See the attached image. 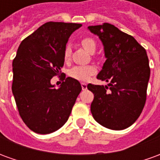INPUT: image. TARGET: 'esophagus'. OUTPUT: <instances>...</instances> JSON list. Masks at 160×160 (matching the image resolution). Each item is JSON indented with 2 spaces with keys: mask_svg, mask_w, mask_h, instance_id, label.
Here are the masks:
<instances>
[{
  "mask_svg": "<svg viewBox=\"0 0 160 160\" xmlns=\"http://www.w3.org/2000/svg\"><path fill=\"white\" fill-rule=\"evenodd\" d=\"M81 87H82V90H86L87 88V85L86 83H81Z\"/></svg>",
  "mask_w": 160,
  "mask_h": 160,
  "instance_id": "esophagus-1",
  "label": "esophagus"
}]
</instances>
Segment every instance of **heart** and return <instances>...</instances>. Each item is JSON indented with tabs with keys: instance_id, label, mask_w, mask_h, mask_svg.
<instances>
[{
	"instance_id": "1",
	"label": "heart",
	"mask_w": 160,
	"mask_h": 160,
	"mask_svg": "<svg viewBox=\"0 0 160 160\" xmlns=\"http://www.w3.org/2000/svg\"><path fill=\"white\" fill-rule=\"evenodd\" d=\"M81 45L83 46L84 49L87 51H88L91 54H93L97 48V44L92 38H85L81 40ZM71 55V49L69 46H66V48L64 49V59L68 60L70 57ZM96 68L92 65L89 66H75L73 68L69 70V75L73 79H76L78 80L81 81H86L89 80L92 74L96 73Z\"/></svg>"
}]
</instances>
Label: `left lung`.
<instances>
[{
	"instance_id": "left-lung-1",
	"label": "left lung",
	"mask_w": 160,
	"mask_h": 160,
	"mask_svg": "<svg viewBox=\"0 0 160 160\" xmlns=\"http://www.w3.org/2000/svg\"><path fill=\"white\" fill-rule=\"evenodd\" d=\"M104 46L105 62L97 79L107 86L88 84L94 94L92 117L102 126L122 130L140 117L147 98L150 68L146 49L130 35L113 25L88 26Z\"/></svg>"
}]
</instances>
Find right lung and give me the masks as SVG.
Segmentation results:
<instances>
[{"instance_id": "1", "label": "right lung", "mask_w": 160, "mask_h": 160, "mask_svg": "<svg viewBox=\"0 0 160 160\" xmlns=\"http://www.w3.org/2000/svg\"><path fill=\"white\" fill-rule=\"evenodd\" d=\"M81 26L47 22L19 44L12 62V92L19 116L35 133L50 134L62 127L81 92L80 82L71 77H64L58 89L50 82L64 64L69 37Z\"/></svg>"}]
</instances>
